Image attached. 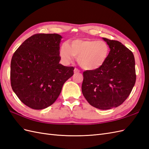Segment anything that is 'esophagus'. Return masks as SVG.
<instances>
[{
  "label": "esophagus",
  "mask_w": 149,
  "mask_h": 149,
  "mask_svg": "<svg viewBox=\"0 0 149 149\" xmlns=\"http://www.w3.org/2000/svg\"><path fill=\"white\" fill-rule=\"evenodd\" d=\"M74 72L75 74H76V73H79V72H80V70L78 69V68H75V69H74Z\"/></svg>",
  "instance_id": "34e87169"
}]
</instances>
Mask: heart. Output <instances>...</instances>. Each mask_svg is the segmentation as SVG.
I'll return each mask as SVG.
<instances>
[{
	"mask_svg": "<svg viewBox=\"0 0 149 149\" xmlns=\"http://www.w3.org/2000/svg\"><path fill=\"white\" fill-rule=\"evenodd\" d=\"M59 55L64 63L70 62L75 56L84 69L94 70L105 63L109 55V48L103 41L75 39L61 46Z\"/></svg>",
	"mask_w": 149,
	"mask_h": 149,
	"instance_id": "1",
	"label": "heart"
}]
</instances>
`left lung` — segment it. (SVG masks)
Wrapping results in <instances>:
<instances>
[{"mask_svg": "<svg viewBox=\"0 0 149 149\" xmlns=\"http://www.w3.org/2000/svg\"><path fill=\"white\" fill-rule=\"evenodd\" d=\"M110 48L101 67L83 72L82 92L87 102L100 109L120 106L130 94L136 81L135 62L132 51L121 42L103 38Z\"/></svg>", "mask_w": 149, "mask_h": 149, "instance_id": "1", "label": "left lung"}]
</instances>
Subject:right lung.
Here are the masks:
<instances>
[{
	"instance_id": "1",
	"label": "right lung",
	"mask_w": 149,
	"mask_h": 149,
	"mask_svg": "<svg viewBox=\"0 0 149 149\" xmlns=\"http://www.w3.org/2000/svg\"><path fill=\"white\" fill-rule=\"evenodd\" d=\"M58 34H35L13 55L10 84L20 101L30 108L43 109L58 97L63 84L74 75L73 67L59 63Z\"/></svg>"
}]
</instances>
